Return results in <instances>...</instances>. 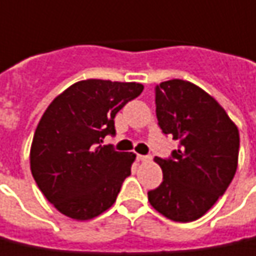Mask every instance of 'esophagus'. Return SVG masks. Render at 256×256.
<instances>
[{"mask_svg":"<svg viewBox=\"0 0 256 256\" xmlns=\"http://www.w3.org/2000/svg\"><path fill=\"white\" fill-rule=\"evenodd\" d=\"M136 158H137L138 162H144V160H148L150 156H148V155H140V154H137V156H136Z\"/></svg>","mask_w":256,"mask_h":256,"instance_id":"obj_1","label":"esophagus"}]
</instances>
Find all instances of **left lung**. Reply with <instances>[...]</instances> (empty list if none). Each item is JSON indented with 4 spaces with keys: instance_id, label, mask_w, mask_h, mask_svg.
<instances>
[{
    "instance_id": "1",
    "label": "left lung",
    "mask_w": 256,
    "mask_h": 256,
    "mask_svg": "<svg viewBox=\"0 0 256 256\" xmlns=\"http://www.w3.org/2000/svg\"><path fill=\"white\" fill-rule=\"evenodd\" d=\"M156 119L162 133L178 141L169 158H155L164 180L148 191V201L174 222L205 215L232 183L240 136L226 110L190 82L178 78L155 86Z\"/></svg>"
}]
</instances>
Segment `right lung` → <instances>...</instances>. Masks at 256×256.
Masks as SVG:
<instances>
[{
    "mask_svg": "<svg viewBox=\"0 0 256 256\" xmlns=\"http://www.w3.org/2000/svg\"><path fill=\"white\" fill-rule=\"evenodd\" d=\"M140 83L78 82L50 104L30 150L32 174L60 214L76 220L101 215L116 201L136 159L101 146L115 136V116L142 91Z\"/></svg>",
    "mask_w": 256,
    "mask_h": 256,
    "instance_id": "add662e5",
    "label": "right lung"
}]
</instances>
